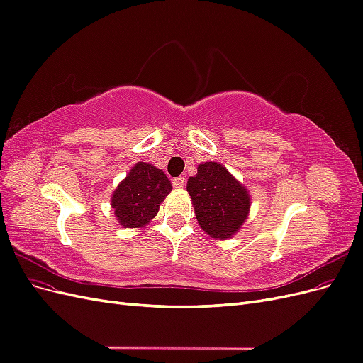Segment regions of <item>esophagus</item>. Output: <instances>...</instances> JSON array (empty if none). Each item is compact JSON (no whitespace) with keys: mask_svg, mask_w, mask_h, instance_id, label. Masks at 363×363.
I'll return each mask as SVG.
<instances>
[{"mask_svg":"<svg viewBox=\"0 0 363 363\" xmlns=\"http://www.w3.org/2000/svg\"><path fill=\"white\" fill-rule=\"evenodd\" d=\"M184 177H177V179H172V186L174 188H177V189H182L183 186H184Z\"/></svg>","mask_w":363,"mask_h":363,"instance_id":"34e87169","label":"esophagus"}]
</instances>
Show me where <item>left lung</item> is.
<instances>
[{
    "mask_svg": "<svg viewBox=\"0 0 363 363\" xmlns=\"http://www.w3.org/2000/svg\"><path fill=\"white\" fill-rule=\"evenodd\" d=\"M188 192L196 221L208 236L232 238L248 218V191L216 162L199 164L196 175L188 180Z\"/></svg>",
    "mask_w": 363,
    "mask_h": 363,
    "instance_id": "left-lung-1",
    "label": "left lung"
}]
</instances>
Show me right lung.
Segmentation results:
<instances>
[{
	"instance_id": "right-lung-1",
	"label": "right lung",
	"mask_w": 363,
	"mask_h": 363,
	"mask_svg": "<svg viewBox=\"0 0 363 363\" xmlns=\"http://www.w3.org/2000/svg\"><path fill=\"white\" fill-rule=\"evenodd\" d=\"M172 186L162 169L145 162L136 163L112 194V207L125 228L147 225L159 212Z\"/></svg>"
}]
</instances>
